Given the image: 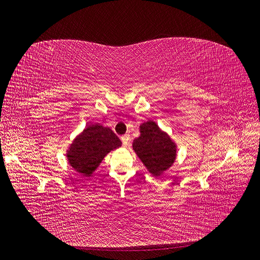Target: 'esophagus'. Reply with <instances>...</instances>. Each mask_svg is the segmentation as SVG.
I'll return each instance as SVG.
<instances>
[{"instance_id":"34e87169","label":"esophagus","mask_w":260,"mask_h":260,"mask_svg":"<svg viewBox=\"0 0 260 260\" xmlns=\"http://www.w3.org/2000/svg\"><path fill=\"white\" fill-rule=\"evenodd\" d=\"M121 140H122V143H123L124 147L128 146V143H129V135H128V134H125V135H123L121 137Z\"/></svg>"}]
</instances>
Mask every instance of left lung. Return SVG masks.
I'll return each mask as SVG.
<instances>
[{
	"label": "left lung",
	"instance_id": "obj_1",
	"mask_svg": "<svg viewBox=\"0 0 260 260\" xmlns=\"http://www.w3.org/2000/svg\"><path fill=\"white\" fill-rule=\"evenodd\" d=\"M139 128L140 136L134 139L133 149L150 174L159 177L176 160V143L155 122L142 123Z\"/></svg>",
	"mask_w": 260,
	"mask_h": 260
}]
</instances>
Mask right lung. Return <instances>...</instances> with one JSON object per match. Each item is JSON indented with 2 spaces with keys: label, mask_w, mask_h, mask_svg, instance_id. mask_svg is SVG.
<instances>
[{
  "label": "right lung",
  "mask_w": 260,
  "mask_h": 260,
  "mask_svg": "<svg viewBox=\"0 0 260 260\" xmlns=\"http://www.w3.org/2000/svg\"><path fill=\"white\" fill-rule=\"evenodd\" d=\"M121 143L119 137L109 127L90 124L74 139L66 156L77 172L83 177H91L104 157L110 151L121 147Z\"/></svg>",
  "instance_id": "1"
}]
</instances>
